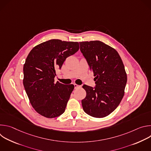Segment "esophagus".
Returning <instances> with one entry per match:
<instances>
[{
    "mask_svg": "<svg viewBox=\"0 0 151 151\" xmlns=\"http://www.w3.org/2000/svg\"><path fill=\"white\" fill-rule=\"evenodd\" d=\"M74 87H75V89H76V88H78L81 87V86H80V85H77V84H76V83H75V84H74Z\"/></svg>",
    "mask_w": 151,
    "mask_h": 151,
    "instance_id": "esophagus-1",
    "label": "esophagus"
}]
</instances>
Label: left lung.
Wrapping results in <instances>:
<instances>
[{
  "label": "left lung",
  "mask_w": 151,
  "mask_h": 151,
  "mask_svg": "<svg viewBox=\"0 0 151 151\" xmlns=\"http://www.w3.org/2000/svg\"><path fill=\"white\" fill-rule=\"evenodd\" d=\"M80 50L96 76L93 88L83 85L87 95L82 100L84 112L103 118L114 112L121 101L127 78L118 52L99 40L79 42Z\"/></svg>",
  "instance_id": "left-lung-1"
}]
</instances>
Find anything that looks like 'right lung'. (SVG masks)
I'll return each instance as SVG.
<instances>
[{
  "mask_svg": "<svg viewBox=\"0 0 151 151\" xmlns=\"http://www.w3.org/2000/svg\"><path fill=\"white\" fill-rule=\"evenodd\" d=\"M79 48L77 42L51 39L29 54L23 67V85L32 106L42 116L52 118L65 111L74 85L54 83L55 69H60L66 58Z\"/></svg>",
  "mask_w": 151,
  "mask_h": 151,
  "instance_id": "1",
  "label": "right lung"
}]
</instances>
